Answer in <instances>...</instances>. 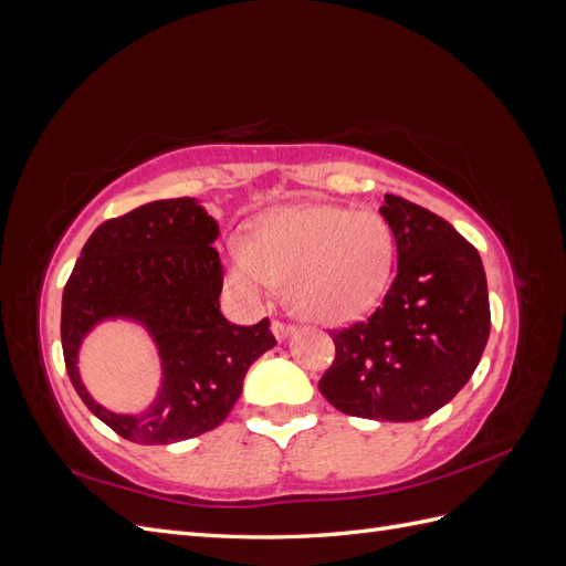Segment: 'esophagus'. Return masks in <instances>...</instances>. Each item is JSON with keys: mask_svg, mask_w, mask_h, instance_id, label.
Wrapping results in <instances>:
<instances>
[{"mask_svg": "<svg viewBox=\"0 0 566 566\" xmlns=\"http://www.w3.org/2000/svg\"><path fill=\"white\" fill-rule=\"evenodd\" d=\"M293 325H287V323H281V321H273L271 323V333H273V337H276L279 342H283V339H287L290 335H293Z\"/></svg>", "mask_w": 566, "mask_h": 566, "instance_id": "34e87169", "label": "esophagus"}]
</instances>
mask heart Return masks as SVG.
Wrapping results in <instances>:
<instances>
[{
  "label": "heart",
  "mask_w": 566,
  "mask_h": 566,
  "mask_svg": "<svg viewBox=\"0 0 566 566\" xmlns=\"http://www.w3.org/2000/svg\"><path fill=\"white\" fill-rule=\"evenodd\" d=\"M394 252V231L380 212L333 202L290 205L254 219L248 243L231 245L229 276L250 302L285 285L297 316L345 325L385 297Z\"/></svg>",
  "instance_id": "obj_1"
}]
</instances>
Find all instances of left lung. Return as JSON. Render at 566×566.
<instances>
[{"label":"left lung","instance_id":"8db88e82","mask_svg":"<svg viewBox=\"0 0 566 566\" xmlns=\"http://www.w3.org/2000/svg\"><path fill=\"white\" fill-rule=\"evenodd\" d=\"M380 214L397 243V279L373 316L333 331L335 361L318 389L347 416L413 422L447 406L484 354L486 273L447 219L389 193Z\"/></svg>","mask_w":566,"mask_h":566}]
</instances>
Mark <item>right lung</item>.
Masks as SVG:
<instances>
[{"label": "right lung", "mask_w": 566, "mask_h": 566, "mask_svg": "<svg viewBox=\"0 0 566 566\" xmlns=\"http://www.w3.org/2000/svg\"><path fill=\"white\" fill-rule=\"evenodd\" d=\"M217 238L219 224L196 198H172L104 221L80 252L61 304L65 368L84 406L123 439L150 447L214 430L248 368L276 345L269 318L233 325L221 314ZM117 317L139 322L161 356L159 394L142 415L96 405L78 378L83 337Z\"/></svg>", "instance_id": "right-lung-1"}]
</instances>
